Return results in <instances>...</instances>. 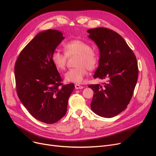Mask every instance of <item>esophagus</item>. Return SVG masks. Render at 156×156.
<instances>
[{
	"label": "esophagus",
	"mask_w": 156,
	"mask_h": 156,
	"mask_svg": "<svg viewBox=\"0 0 156 156\" xmlns=\"http://www.w3.org/2000/svg\"><path fill=\"white\" fill-rule=\"evenodd\" d=\"M75 89H82V88H83V86L78 85V84H76V85H75Z\"/></svg>",
	"instance_id": "1"
}]
</instances>
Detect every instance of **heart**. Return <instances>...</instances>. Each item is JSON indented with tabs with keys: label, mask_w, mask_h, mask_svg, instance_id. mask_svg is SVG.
I'll use <instances>...</instances> for the list:
<instances>
[{
	"label": "heart",
	"mask_w": 156,
	"mask_h": 156,
	"mask_svg": "<svg viewBox=\"0 0 156 156\" xmlns=\"http://www.w3.org/2000/svg\"><path fill=\"white\" fill-rule=\"evenodd\" d=\"M64 52L55 49L51 54V61L59 71L65 69L68 57L77 55L75 65L76 67L70 69L65 73L66 81L75 83H81L84 81L88 70L95 69L97 63V56L90 45L83 40H72L64 44Z\"/></svg>",
	"instance_id": "b5f03b06"
}]
</instances>
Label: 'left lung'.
I'll use <instances>...</instances> for the list:
<instances>
[{"instance_id":"left-lung-1","label":"left lung","mask_w":156,"mask_h":156,"mask_svg":"<svg viewBox=\"0 0 156 156\" xmlns=\"http://www.w3.org/2000/svg\"><path fill=\"white\" fill-rule=\"evenodd\" d=\"M87 31L100 51L99 65L94 77L105 81L102 85H88L94 92L91 109L101 117L112 118L123 111L132 99L138 76L136 56L113 30L97 28Z\"/></svg>"}]
</instances>
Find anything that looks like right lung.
<instances>
[{
    "label": "right lung",
    "instance_id": "1",
    "mask_svg": "<svg viewBox=\"0 0 156 156\" xmlns=\"http://www.w3.org/2000/svg\"><path fill=\"white\" fill-rule=\"evenodd\" d=\"M64 38L61 32H41L24 47L14 66L16 92L32 116L53 124L67 112L73 83L64 85L51 54Z\"/></svg>",
    "mask_w": 156,
    "mask_h": 156
}]
</instances>
